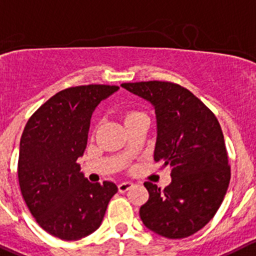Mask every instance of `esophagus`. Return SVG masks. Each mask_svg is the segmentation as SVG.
Returning <instances> with one entry per match:
<instances>
[{"label": "esophagus", "mask_w": 256, "mask_h": 256, "mask_svg": "<svg viewBox=\"0 0 256 256\" xmlns=\"http://www.w3.org/2000/svg\"><path fill=\"white\" fill-rule=\"evenodd\" d=\"M132 186H133L132 182L126 181V182H122V184H118V190H119V192H126L128 190L132 188Z\"/></svg>", "instance_id": "obj_1"}]
</instances>
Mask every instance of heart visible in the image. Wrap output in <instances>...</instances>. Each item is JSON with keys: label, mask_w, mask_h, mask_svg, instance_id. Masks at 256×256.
Returning <instances> with one entry per match:
<instances>
[{"label": "heart", "mask_w": 256, "mask_h": 256, "mask_svg": "<svg viewBox=\"0 0 256 256\" xmlns=\"http://www.w3.org/2000/svg\"><path fill=\"white\" fill-rule=\"evenodd\" d=\"M137 113H138V112H130V113L126 114V118H130V116H134V114H137Z\"/></svg>", "instance_id": "obj_1"}]
</instances>
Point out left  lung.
<instances>
[{
    "label": "left lung",
    "mask_w": 256,
    "mask_h": 256,
    "mask_svg": "<svg viewBox=\"0 0 256 256\" xmlns=\"http://www.w3.org/2000/svg\"><path fill=\"white\" fill-rule=\"evenodd\" d=\"M122 86L154 106V160L171 167L172 181L164 190L144 182L150 198L140 206V218L167 239L194 235L215 216L230 182L220 123L197 96L174 82L153 80Z\"/></svg>",
    "instance_id": "left-lung-1"
}]
</instances>
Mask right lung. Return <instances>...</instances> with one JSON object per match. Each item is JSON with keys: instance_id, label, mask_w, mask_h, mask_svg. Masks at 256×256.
<instances>
[{"instance_id": "1", "label": "right lung", "mask_w": 256, "mask_h": 256, "mask_svg": "<svg viewBox=\"0 0 256 256\" xmlns=\"http://www.w3.org/2000/svg\"><path fill=\"white\" fill-rule=\"evenodd\" d=\"M116 85H82L62 90L26 123L20 142L17 176L36 222L62 240H79L100 226L118 187L92 184L78 158L86 148L90 119Z\"/></svg>"}]
</instances>
